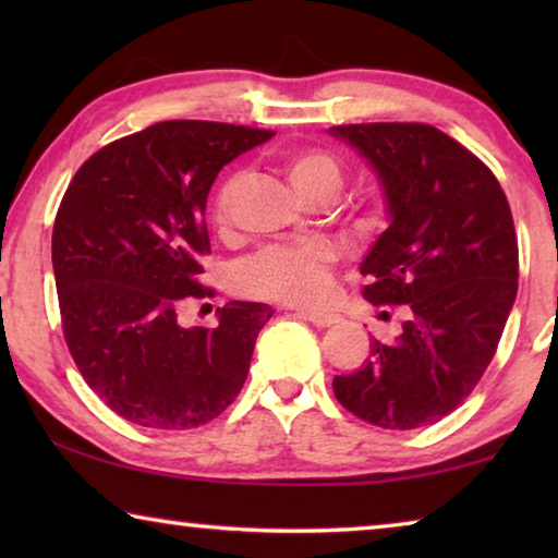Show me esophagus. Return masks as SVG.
<instances>
[{"label": "esophagus", "instance_id": "34e87169", "mask_svg": "<svg viewBox=\"0 0 558 558\" xmlns=\"http://www.w3.org/2000/svg\"><path fill=\"white\" fill-rule=\"evenodd\" d=\"M295 315H300V317H305V319H310V323H313L315 327H332V325H337L339 319V315H335V313H317V310H295Z\"/></svg>", "mask_w": 558, "mask_h": 558}]
</instances>
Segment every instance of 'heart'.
Listing matches in <instances>:
<instances>
[{
    "instance_id": "1",
    "label": "heart",
    "mask_w": 558,
    "mask_h": 558,
    "mask_svg": "<svg viewBox=\"0 0 558 558\" xmlns=\"http://www.w3.org/2000/svg\"><path fill=\"white\" fill-rule=\"evenodd\" d=\"M290 184L305 202H315L319 196H337L342 189V169L339 162L319 149H300L282 162ZM235 179H226L214 204L216 223L229 219V202ZM329 260L332 253L319 243L300 245H270L256 256L241 263L235 280L241 290L251 295L280 300V302H317L325 298L329 288Z\"/></svg>"
}]
</instances>
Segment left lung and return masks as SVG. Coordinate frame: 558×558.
<instances>
[{"label": "left lung", "instance_id": "obj_1", "mask_svg": "<svg viewBox=\"0 0 558 558\" xmlns=\"http://www.w3.org/2000/svg\"><path fill=\"white\" fill-rule=\"evenodd\" d=\"M329 135L374 169L389 216L359 266L364 298L409 305L396 342L374 339L362 369L335 376V396L374 426H430L468 399L502 337L519 278L512 211L495 174L436 128L369 122Z\"/></svg>", "mask_w": 558, "mask_h": 558}]
</instances>
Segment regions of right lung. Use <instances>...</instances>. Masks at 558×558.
Returning a JSON list of instances; mask_svg holds the SVG:
<instances>
[{"label":"right lung","mask_w":558,"mask_h":558,"mask_svg":"<svg viewBox=\"0 0 558 558\" xmlns=\"http://www.w3.org/2000/svg\"><path fill=\"white\" fill-rule=\"evenodd\" d=\"M270 137L226 122H157L98 149L65 189L51 239L65 344L90 389L135 426H202L243 389L272 310L231 300L211 329L182 327L177 310L204 298L211 184Z\"/></svg>","instance_id":"add662e5"}]
</instances>
